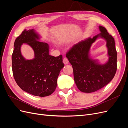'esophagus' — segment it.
I'll return each mask as SVG.
<instances>
[{
    "label": "esophagus",
    "mask_w": 128,
    "mask_h": 128,
    "mask_svg": "<svg viewBox=\"0 0 128 128\" xmlns=\"http://www.w3.org/2000/svg\"><path fill=\"white\" fill-rule=\"evenodd\" d=\"M63 62L64 64H68V60L66 58H64L63 59Z\"/></svg>",
    "instance_id": "obj_1"
}]
</instances>
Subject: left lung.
<instances>
[{
  "mask_svg": "<svg viewBox=\"0 0 128 128\" xmlns=\"http://www.w3.org/2000/svg\"><path fill=\"white\" fill-rule=\"evenodd\" d=\"M100 33L88 37L72 46L66 57L72 65L76 86L85 93L99 90L114 78L117 69V52L113 37L104 26H99ZM100 38L106 42L108 61L104 64L92 59L90 51L92 44Z\"/></svg>",
  "mask_w": 128,
  "mask_h": 128,
  "instance_id": "left-lung-1",
  "label": "left lung"
}]
</instances>
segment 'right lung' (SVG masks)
Here are the masks:
<instances>
[{"instance_id":"1","label":"right lung","mask_w":128,"mask_h":128,"mask_svg":"<svg viewBox=\"0 0 128 128\" xmlns=\"http://www.w3.org/2000/svg\"><path fill=\"white\" fill-rule=\"evenodd\" d=\"M41 36L34 29H24L14 42L12 56V70L15 82L22 90L39 96L51 95L55 91L60 72L64 67L61 55L49 54V45L40 42ZM26 44L34 52L32 60H26L20 48Z\"/></svg>"}]
</instances>
